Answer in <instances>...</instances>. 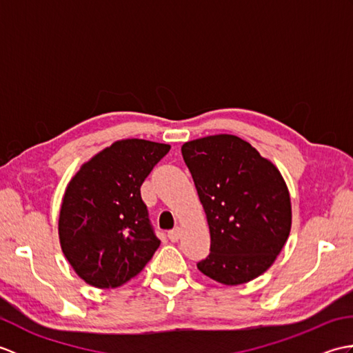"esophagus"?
<instances>
[{
  "label": "esophagus",
  "instance_id": "34e87169",
  "mask_svg": "<svg viewBox=\"0 0 353 353\" xmlns=\"http://www.w3.org/2000/svg\"><path fill=\"white\" fill-rule=\"evenodd\" d=\"M181 234H182V229H181V228H176V229L170 230V232H168V238H170V241H172V243L179 241V238H181Z\"/></svg>",
  "mask_w": 353,
  "mask_h": 353
}]
</instances>
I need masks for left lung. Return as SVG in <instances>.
Wrapping results in <instances>:
<instances>
[{
    "instance_id": "8db88e82",
    "label": "left lung",
    "mask_w": 353,
    "mask_h": 353,
    "mask_svg": "<svg viewBox=\"0 0 353 353\" xmlns=\"http://www.w3.org/2000/svg\"><path fill=\"white\" fill-rule=\"evenodd\" d=\"M182 154L211 234V253L197 268L229 287L253 281L273 265L291 230L281 171L235 134L185 142Z\"/></svg>"
}]
</instances>
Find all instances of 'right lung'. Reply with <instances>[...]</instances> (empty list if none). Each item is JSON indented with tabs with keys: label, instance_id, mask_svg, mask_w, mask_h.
Returning a JSON list of instances; mask_svg holds the SVG:
<instances>
[{
	"label": "right lung",
	"instance_id": "1",
	"mask_svg": "<svg viewBox=\"0 0 353 353\" xmlns=\"http://www.w3.org/2000/svg\"><path fill=\"white\" fill-rule=\"evenodd\" d=\"M168 144L121 139L81 165L66 185L59 239L74 272L95 288L137 276L161 241L150 226L141 185Z\"/></svg>",
	"mask_w": 353,
	"mask_h": 353
}]
</instances>
